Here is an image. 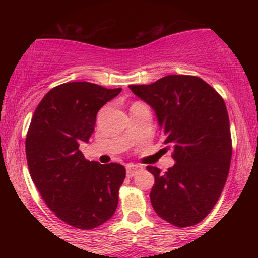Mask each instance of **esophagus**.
I'll return each instance as SVG.
<instances>
[{"mask_svg": "<svg viewBox=\"0 0 258 258\" xmlns=\"http://www.w3.org/2000/svg\"><path fill=\"white\" fill-rule=\"evenodd\" d=\"M142 167L137 166V165H133V164H130L126 166V173H127V177H135L136 174H137L139 171H141Z\"/></svg>", "mask_w": 258, "mask_h": 258, "instance_id": "obj_1", "label": "esophagus"}]
</instances>
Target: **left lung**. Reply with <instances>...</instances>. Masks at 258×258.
<instances>
[{"instance_id":"1","label":"left lung","mask_w":258,"mask_h":258,"mask_svg":"<svg viewBox=\"0 0 258 258\" xmlns=\"http://www.w3.org/2000/svg\"><path fill=\"white\" fill-rule=\"evenodd\" d=\"M155 111L164 143L176 164L155 178L150 201L159 217L179 228L211 212L229 172L232 137L226 103L198 76L167 75L150 85L128 86Z\"/></svg>"}]
</instances>
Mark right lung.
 Returning <instances> with one entry per match:
<instances>
[{
    "instance_id": "right-lung-1",
    "label": "right lung",
    "mask_w": 258,
    "mask_h": 258,
    "mask_svg": "<svg viewBox=\"0 0 258 258\" xmlns=\"http://www.w3.org/2000/svg\"><path fill=\"white\" fill-rule=\"evenodd\" d=\"M121 92L91 82L52 88L34 112L25 141L32 182L59 220L93 229L114 215L126 177L122 165L88 161L79 149L94 131L97 112Z\"/></svg>"
}]
</instances>
